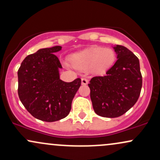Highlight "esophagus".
Segmentation results:
<instances>
[{
	"mask_svg": "<svg viewBox=\"0 0 160 160\" xmlns=\"http://www.w3.org/2000/svg\"><path fill=\"white\" fill-rule=\"evenodd\" d=\"M88 82H89V80H88L86 78H81V82H82V85H86V84L88 83Z\"/></svg>",
	"mask_w": 160,
	"mask_h": 160,
	"instance_id": "obj_1",
	"label": "esophagus"
}]
</instances>
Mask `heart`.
Segmentation results:
<instances>
[{
    "instance_id": "b5f03b06",
    "label": "heart",
    "mask_w": 160,
    "mask_h": 160,
    "mask_svg": "<svg viewBox=\"0 0 160 160\" xmlns=\"http://www.w3.org/2000/svg\"><path fill=\"white\" fill-rule=\"evenodd\" d=\"M115 59V53L109 48L93 47L72 57V63L79 69H89L92 68L98 72L105 71Z\"/></svg>"
}]
</instances>
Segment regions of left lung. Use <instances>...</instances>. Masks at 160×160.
<instances>
[{
    "label": "left lung",
    "instance_id": "obj_1",
    "mask_svg": "<svg viewBox=\"0 0 160 160\" xmlns=\"http://www.w3.org/2000/svg\"><path fill=\"white\" fill-rule=\"evenodd\" d=\"M113 49L117 55L114 65L88 84L95 113L108 118L120 117L133 107L142 87L138 57L123 46L117 45Z\"/></svg>",
    "mask_w": 160,
    "mask_h": 160
}]
</instances>
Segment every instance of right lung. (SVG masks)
<instances>
[{"instance_id": "right-lung-1", "label": "right lung", "mask_w": 160, "mask_h": 160, "mask_svg": "<svg viewBox=\"0 0 160 160\" xmlns=\"http://www.w3.org/2000/svg\"><path fill=\"white\" fill-rule=\"evenodd\" d=\"M56 46L40 49L28 55L18 70V95L24 107L33 117L45 122H55L68 115L75 94L81 85L76 79L67 82L59 78L62 65L55 52Z\"/></svg>"}]
</instances>
